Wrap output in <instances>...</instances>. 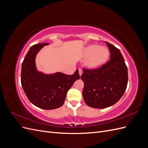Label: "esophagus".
<instances>
[{"mask_svg":"<svg viewBox=\"0 0 148 148\" xmlns=\"http://www.w3.org/2000/svg\"><path fill=\"white\" fill-rule=\"evenodd\" d=\"M78 71H79V76H80V77H81V75H82V73H83V71H82V70L81 69H79Z\"/></svg>","mask_w":148,"mask_h":148,"instance_id":"obj_1","label":"esophagus"}]
</instances>
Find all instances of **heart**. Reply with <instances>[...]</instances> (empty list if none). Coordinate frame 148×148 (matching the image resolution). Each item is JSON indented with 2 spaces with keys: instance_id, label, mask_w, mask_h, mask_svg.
I'll use <instances>...</instances> for the list:
<instances>
[{
  "instance_id": "heart-1",
  "label": "heart",
  "mask_w": 148,
  "mask_h": 148,
  "mask_svg": "<svg viewBox=\"0 0 148 148\" xmlns=\"http://www.w3.org/2000/svg\"><path fill=\"white\" fill-rule=\"evenodd\" d=\"M110 52L108 48L97 44H91L84 49L83 56L86 57L84 66L89 69H95L105 64L108 60Z\"/></svg>"
}]
</instances>
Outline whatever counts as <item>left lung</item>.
Masks as SVG:
<instances>
[{"label":"left lung","mask_w":148,"mask_h":148,"mask_svg":"<svg viewBox=\"0 0 148 148\" xmlns=\"http://www.w3.org/2000/svg\"><path fill=\"white\" fill-rule=\"evenodd\" d=\"M106 43L110 51V60L97 69H83L81 76L84 84V102L96 109H104L117 102L128 83V69L122 53L112 44Z\"/></svg>","instance_id":"obj_1"}]
</instances>
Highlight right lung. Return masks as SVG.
<instances>
[{"mask_svg":"<svg viewBox=\"0 0 148 148\" xmlns=\"http://www.w3.org/2000/svg\"><path fill=\"white\" fill-rule=\"evenodd\" d=\"M48 43L31 46L22 62L21 83L26 96L33 105L46 110L55 109L64 104L66 93L80 78L78 70L71 75L57 72L46 75L38 71L35 57Z\"/></svg>","mask_w":148,"mask_h":148,"instance_id":"1","label":"right lung"}]
</instances>
